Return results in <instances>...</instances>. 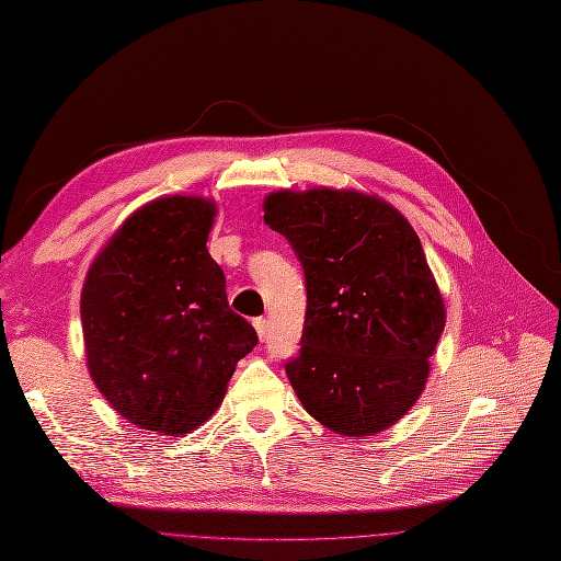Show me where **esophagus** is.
<instances>
[{"mask_svg":"<svg viewBox=\"0 0 561 561\" xmlns=\"http://www.w3.org/2000/svg\"><path fill=\"white\" fill-rule=\"evenodd\" d=\"M252 325H254V330H257L260 339H264L268 334V320L266 318H254Z\"/></svg>","mask_w":561,"mask_h":561,"instance_id":"34e87169","label":"esophagus"}]
</instances>
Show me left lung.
Segmentation results:
<instances>
[{
  "mask_svg": "<svg viewBox=\"0 0 561 561\" xmlns=\"http://www.w3.org/2000/svg\"><path fill=\"white\" fill-rule=\"evenodd\" d=\"M307 276L301 348L285 363L299 402L330 431L360 439L393 426L428 381L445 301L407 217L355 190L264 198Z\"/></svg>",
  "mask_w": 561,
  "mask_h": 561,
  "instance_id": "1",
  "label": "left lung"
}]
</instances>
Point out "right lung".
Masks as SVG:
<instances>
[{
  "label": "right lung",
  "mask_w": 561,
  "mask_h": 561,
  "mask_svg": "<svg viewBox=\"0 0 561 561\" xmlns=\"http://www.w3.org/2000/svg\"><path fill=\"white\" fill-rule=\"evenodd\" d=\"M217 206L203 196L145 203L98 252L81 290L91 379L128 423L184 435L208 421L257 332L227 301L206 248Z\"/></svg>",
  "instance_id": "add662e5"
}]
</instances>
